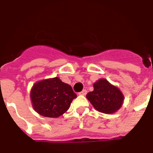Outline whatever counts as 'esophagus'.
I'll return each mask as SVG.
<instances>
[{
    "label": "esophagus",
    "instance_id": "esophagus-1",
    "mask_svg": "<svg viewBox=\"0 0 153 153\" xmlns=\"http://www.w3.org/2000/svg\"><path fill=\"white\" fill-rule=\"evenodd\" d=\"M87 93V91L86 90H83L81 93H79V95H81V96H85Z\"/></svg>",
    "mask_w": 153,
    "mask_h": 153
}]
</instances>
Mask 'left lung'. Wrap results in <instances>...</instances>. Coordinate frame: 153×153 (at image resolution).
I'll list each match as a JSON object with an SVG mask.
<instances>
[{"label": "left lung", "mask_w": 153, "mask_h": 153, "mask_svg": "<svg viewBox=\"0 0 153 153\" xmlns=\"http://www.w3.org/2000/svg\"><path fill=\"white\" fill-rule=\"evenodd\" d=\"M93 91L86 97L94 108L103 114H114L122 107L124 96L121 90L105 78L98 80L93 84Z\"/></svg>", "instance_id": "obj_1"}]
</instances>
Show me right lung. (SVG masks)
I'll use <instances>...</instances> for the list:
<instances>
[{
    "label": "right lung",
    "instance_id": "obj_1",
    "mask_svg": "<svg viewBox=\"0 0 153 153\" xmlns=\"http://www.w3.org/2000/svg\"><path fill=\"white\" fill-rule=\"evenodd\" d=\"M76 97L72 87L58 77L37 81L30 90L33 108L39 115L46 117L61 116Z\"/></svg>",
    "mask_w": 153,
    "mask_h": 153
}]
</instances>
